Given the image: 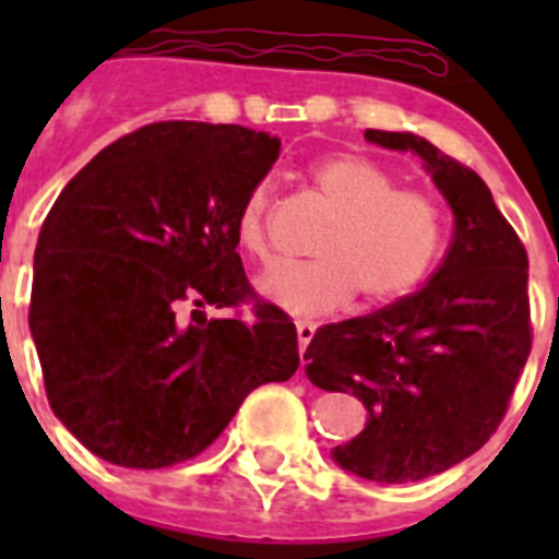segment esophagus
Listing matches in <instances>:
<instances>
[{"instance_id": "34e87169", "label": "esophagus", "mask_w": 559, "mask_h": 559, "mask_svg": "<svg viewBox=\"0 0 559 559\" xmlns=\"http://www.w3.org/2000/svg\"><path fill=\"white\" fill-rule=\"evenodd\" d=\"M313 335H316V324L313 322H305V319H299V322H296V338H299V349H308V344L310 341H313Z\"/></svg>"}]
</instances>
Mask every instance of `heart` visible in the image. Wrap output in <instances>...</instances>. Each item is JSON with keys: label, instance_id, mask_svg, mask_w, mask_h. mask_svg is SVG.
<instances>
[{"label": "heart", "instance_id": "heart-1", "mask_svg": "<svg viewBox=\"0 0 559 559\" xmlns=\"http://www.w3.org/2000/svg\"><path fill=\"white\" fill-rule=\"evenodd\" d=\"M333 218L316 237L310 263L276 265L260 294L296 316H322L358 296L378 310L426 283L445 251V212L423 190L397 187L394 173L364 153H330L308 170ZM271 187L257 185L235 218V240L257 263L271 257Z\"/></svg>", "mask_w": 559, "mask_h": 559}]
</instances>
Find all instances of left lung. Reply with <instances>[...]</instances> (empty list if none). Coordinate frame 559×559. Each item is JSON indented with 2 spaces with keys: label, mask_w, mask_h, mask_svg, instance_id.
Listing matches in <instances>:
<instances>
[{
  "label": "left lung",
  "mask_w": 559,
  "mask_h": 559,
  "mask_svg": "<svg viewBox=\"0 0 559 559\" xmlns=\"http://www.w3.org/2000/svg\"><path fill=\"white\" fill-rule=\"evenodd\" d=\"M367 140L414 151L453 210V240L426 288L374 313L324 324L308 378L353 392L367 428L333 451L344 471L406 484L437 476L498 431L532 349L530 257L481 176L414 133Z\"/></svg>",
  "instance_id": "8db88e82"
}]
</instances>
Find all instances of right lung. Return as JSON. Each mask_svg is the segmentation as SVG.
<instances>
[{"mask_svg":"<svg viewBox=\"0 0 559 559\" xmlns=\"http://www.w3.org/2000/svg\"><path fill=\"white\" fill-rule=\"evenodd\" d=\"M276 156V136L243 126L151 122L103 147L49 210L29 333L49 406L95 456L187 462L249 392L296 372L294 322L254 294L235 240ZM206 304L233 313L206 320Z\"/></svg>","mask_w":559,"mask_h":559,"instance_id":"add662e5","label":"right lung"}]
</instances>
